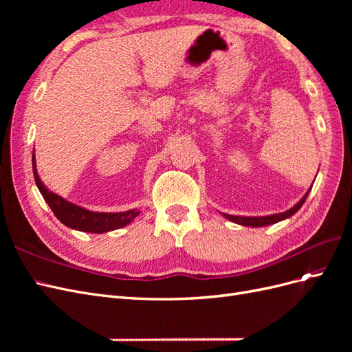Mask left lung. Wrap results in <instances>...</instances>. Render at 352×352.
I'll return each instance as SVG.
<instances>
[{
    "label": "left lung",
    "instance_id": "8db88e82",
    "mask_svg": "<svg viewBox=\"0 0 352 352\" xmlns=\"http://www.w3.org/2000/svg\"><path fill=\"white\" fill-rule=\"evenodd\" d=\"M310 192V190H308ZM308 192L302 197V199L298 202V204H295L291 210L287 211H283V212H279V214H272V216H265V217H241V216H230V214H225L223 212V216H225L226 219H229L230 221L233 223H238V225H242V226H252V228H260V226H269V225H273V223H278L280 220H285L287 217L294 216L295 212L300 210L302 207V204L305 202L307 197H308Z\"/></svg>",
    "mask_w": 352,
    "mask_h": 352
}]
</instances>
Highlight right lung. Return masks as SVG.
Instances as JSON below:
<instances>
[{"label": "right lung", "instance_id": "right-lung-1", "mask_svg": "<svg viewBox=\"0 0 352 352\" xmlns=\"http://www.w3.org/2000/svg\"><path fill=\"white\" fill-rule=\"evenodd\" d=\"M32 167H34V176L38 189L41 190L42 197L47 201V204L54 212L56 217L66 225L67 228L76 229L80 232H89V233H104L120 229L140 214L138 210H129L123 212H97L89 211L87 208H82L79 206H74L72 202L66 201L65 198L58 197L57 194L51 192L45 188V185L41 182V179L36 172V163H35V154L32 155Z\"/></svg>", "mask_w": 352, "mask_h": 352}]
</instances>
